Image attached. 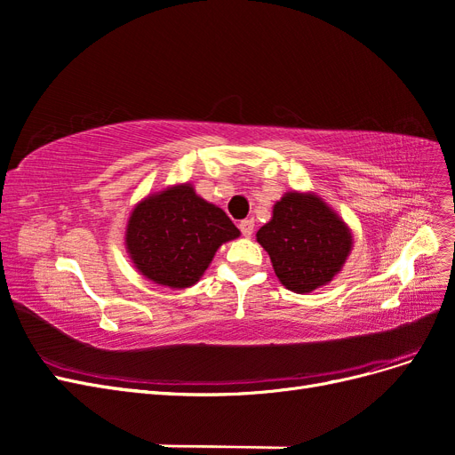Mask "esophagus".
<instances>
[{
  "label": "esophagus",
  "mask_w": 455,
  "mask_h": 455,
  "mask_svg": "<svg viewBox=\"0 0 455 455\" xmlns=\"http://www.w3.org/2000/svg\"><path fill=\"white\" fill-rule=\"evenodd\" d=\"M239 229L244 237H251L252 231H254V220L252 218H246V220H241L239 222Z\"/></svg>",
  "instance_id": "1"
}]
</instances>
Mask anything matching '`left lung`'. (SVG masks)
I'll return each instance as SVG.
<instances>
[{
  "mask_svg": "<svg viewBox=\"0 0 455 455\" xmlns=\"http://www.w3.org/2000/svg\"><path fill=\"white\" fill-rule=\"evenodd\" d=\"M279 281L298 294L332 281L351 251V233L316 196L286 194L256 233Z\"/></svg>",
  "mask_w": 455,
  "mask_h": 455,
  "instance_id": "obj_1",
  "label": "left lung"
}]
</instances>
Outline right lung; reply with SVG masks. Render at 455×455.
Returning a JSON list of instances; mask_svg holds the SVG:
<instances>
[{"label": "right lung", "mask_w": 455, "mask_h": 455, "mask_svg": "<svg viewBox=\"0 0 455 455\" xmlns=\"http://www.w3.org/2000/svg\"><path fill=\"white\" fill-rule=\"evenodd\" d=\"M235 237L239 229L228 214L184 184L136 206L127 228V249L149 281L188 288L201 279L220 244Z\"/></svg>", "instance_id": "1"}]
</instances>
